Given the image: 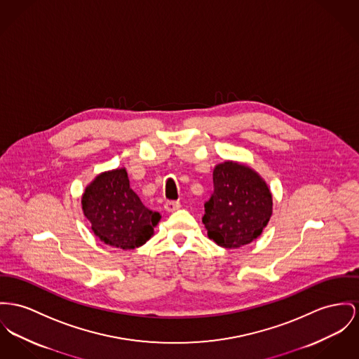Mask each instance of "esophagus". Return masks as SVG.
<instances>
[{"label":"esophagus","mask_w":359,"mask_h":359,"mask_svg":"<svg viewBox=\"0 0 359 359\" xmlns=\"http://www.w3.org/2000/svg\"><path fill=\"white\" fill-rule=\"evenodd\" d=\"M181 208V204H180V201H166L165 203V210L168 211V212H174V211H177V210H180Z\"/></svg>","instance_id":"34e87169"}]
</instances>
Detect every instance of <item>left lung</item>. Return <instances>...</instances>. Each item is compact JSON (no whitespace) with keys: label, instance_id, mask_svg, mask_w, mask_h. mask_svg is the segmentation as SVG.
<instances>
[{"label":"left lung","instance_id":"obj_1","mask_svg":"<svg viewBox=\"0 0 359 359\" xmlns=\"http://www.w3.org/2000/svg\"><path fill=\"white\" fill-rule=\"evenodd\" d=\"M272 193L250 166L226 161L214 168V191L204 204L208 238L237 249L260 237L272 216Z\"/></svg>","mask_w":359,"mask_h":359}]
</instances>
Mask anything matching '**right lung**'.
I'll return each mask as SVG.
<instances>
[{"label": "right lung", "instance_id": "add662e5", "mask_svg": "<svg viewBox=\"0 0 359 359\" xmlns=\"http://www.w3.org/2000/svg\"><path fill=\"white\" fill-rule=\"evenodd\" d=\"M81 208L96 237L122 250L144 245L162 217L130 189L125 168L97 174L84 189Z\"/></svg>", "mask_w": 359, "mask_h": 359}]
</instances>
